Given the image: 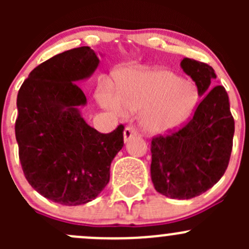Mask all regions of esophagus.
I'll list each match as a JSON object with an SVG mask.
<instances>
[{"label":"esophagus","instance_id":"1","mask_svg":"<svg viewBox=\"0 0 249 249\" xmlns=\"http://www.w3.org/2000/svg\"><path fill=\"white\" fill-rule=\"evenodd\" d=\"M137 135V131L135 127L132 126H126L124 130V142H129L132 137H135Z\"/></svg>","mask_w":249,"mask_h":249}]
</instances>
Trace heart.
<instances>
[{
  "mask_svg": "<svg viewBox=\"0 0 249 249\" xmlns=\"http://www.w3.org/2000/svg\"><path fill=\"white\" fill-rule=\"evenodd\" d=\"M118 87L119 97L104 92L102 105L117 114L144 109L141 125L152 135L177 130L192 114L197 100L189 82L164 69L130 70L122 73Z\"/></svg>",
  "mask_w": 249,
  "mask_h": 249,
  "instance_id": "heart-1",
  "label": "heart"
}]
</instances>
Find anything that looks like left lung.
Listing matches in <instances>:
<instances>
[{
    "mask_svg": "<svg viewBox=\"0 0 249 249\" xmlns=\"http://www.w3.org/2000/svg\"><path fill=\"white\" fill-rule=\"evenodd\" d=\"M180 67L195 82L202 101L182 129L153 139L150 177L160 194L188 200L207 192L224 175L235 122L224 87L211 84L217 78L214 70L188 57Z\"/></svg>",
    "mask_w": 249,
    "mask_h": 249,
    "instance_id": "1",
    "label": "left lung"
}]
</instances>
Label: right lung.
Returning <instances> with one entry per match:
<instances>
[{
  "label": "right lung",
  "instance_id": "obj_1",
  "mask_svg": "<svg viewBox=\"0 0 249 249\" xmlns=\"http://www.w3.org/2000/svg\"><path fill=\"white\" fill-rule=\"evenodd\" d=\"M90 47L57 54L31 71L18 92L16 139L27 182L53 202L84 205L109 182L110 162L124 145L119 125L101 134L87 124V97L76 84L96 71Z\"/></svg>",
  "mask_w": 249,
  "mask_h": 249
}]
</instances>
